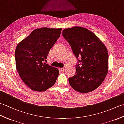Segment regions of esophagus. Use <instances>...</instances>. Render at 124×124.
<instances>
[{
	"label": "esophagus",
	"mask_w": 124,
	"mask_h": 124,
	"mask_svg": "<svg viewBox=\"0 0 124 124\" xmlns=\"http://www.w3.org/2000/svg\"><path fill=\"white\" fill-rule=\"evenodd\" d=\"M64 70H65V69L64 68H61L59 69V70L61 71H64Z\"/></svg>",
	"instance_id": "obj_1"
}]
</instances>
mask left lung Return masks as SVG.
<instances>
[{
	"label": "left lung",
	"mask_w": 124,
	"mask_h": 124,
	"mask_svg": "<svg viewBox=\"0 0 124 124\" xmlns=\"http://www.w3.org/2000/svg\"><path fill=\"white\" fill-rule=\"evenodd\" d=\"M62 35L76 58L81 57L78 60L80 63L76 65L75 75L69 78L70 86L81 93L95 90L108 72L109 55L106 46L94 33L82 27L65 29Z\"/></svg>",
	"instance_id": "left-lung-1"
}]
</instances>
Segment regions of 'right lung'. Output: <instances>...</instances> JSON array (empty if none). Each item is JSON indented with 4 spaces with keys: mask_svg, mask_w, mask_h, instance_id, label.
<instances>
[{
    "mask_svg": "<svg viewBox=\"0 0 124 124\" xmlns=\"http://www.w3.org/2000/svg\"><path fill=\"white\" fill-rule=\"evenodd\" d=\"M61 30V28L37 29L16 46V70L23 82L32 91H45L56 82L59 70L44 62Z\"/></svg>",
    "mask_w": 124,
    "mask_h": 124,
    "instance_id": "obj_1",
    "label": "right lung"
}]
</instances>
